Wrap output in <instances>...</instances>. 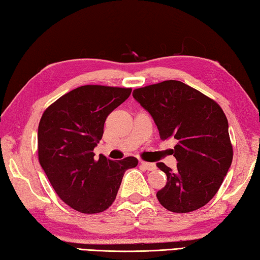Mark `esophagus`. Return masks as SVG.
I'll list each match as a JSON object with an SVG mask.
<instances>
[{
    "label": "esophagus",
    "mask_w": 260,
    "mask_h": 260,
    "mask_svg": "<svg viewBox=\"0 0 260 260\" xmlns=\"http://www.w3.org/2000/svg\"><path fill=\"white\" fill-rule=\"evenodd\" d=\"M140 166H142V167H144L145 169H147V170H154L156 168L154 164L145 162V161H140Z\"/></svg>",
    "instance_id": "34e87169"
}]
</instances>
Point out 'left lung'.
<instances>
[{
  "label": "left lung",
  "instance_id": "8db88e82",
  "mask_svg": "<svg viewBox=\"0 0 260 260\" xmlns=\"http://www.w3.org/2000/svg\"><path fill=\"white\" fill-rule=\"evenodd\" d=\"M158 126L162 140L174 138L175 169L158 162L167 183L156 192L161 205L175 213L198 210L222 184L233 161L228 121L214 100L178 80H165L133 93Z\"/></svg>",
  "mask_w": 260,
  "mask_h": 260
}]
</instances>
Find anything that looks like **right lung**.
Masks as SVG:
<instances>
[{"label": "right lung", "mask_w": 260, "mask_h": 260, "mask_svg": "<svg viewBox=\"0 0 260 260\" xmlns=\"http://www.w3.org/2000/svg\"><path fill=\"white\" fill-rule=\"evenodd\" d=\"M131 94V88L85 85L62 95L42 114L38 155L58 197L82 213H100L112 205L134 156L113 161L93 150L105 121Z\"/></svg>", "instance_id": "add662e5"}]
</instances>
